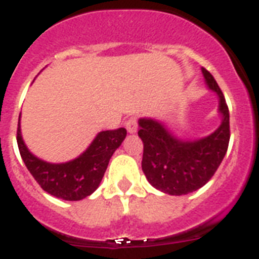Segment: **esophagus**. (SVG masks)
<instances>
[{"instance_id":"obj_1","label":"esophagus","mask_w":259,"mask_h":259,"mask_svg":"<svg viewBox=\"0 0 259 259\" xmlns=\"http://www.w3.org/2000/svg\"><path fill=\"white\" fill-rule=\"evenodd\" d=\"M125 128L130 134H135L137 131V118L136 116H130L125 122Z\"/></svg>"}]
</instances>
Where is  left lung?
<instances>
[{"label": "left lung", "instance_id": "1", "mask_svg": "<svg viewBox=\"0 0 259 259\" xmlns=\"http://www.w3.org/2000/svg\"><path fill=\"white\" fill-rule=\"evenodd\" d=\"M209 88L219 96L222 124L215 132L196 141H183L154 119L139 120V136L143 140L141 167L154 188L171 196L197 191L206 184L223 161L230 143V111L226 98L214 76L202 67Z\"/></svg>", "mask_w": 259, "mask_h": 259}]
</instances>
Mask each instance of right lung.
Here are the masks:
<instances>
[{
    "label": "right lung",
    "mask_w": 259,
    "mask_h": 259,
    "mask_svg": "<svg viewBox=\"0 0 259 259\" xmlns=\"http://www.w3.org/2000/svg\"><path fill=\"white\" fill-rule=\"evenodd\" d=\"M125 136V128L100 132L80 157L74 161L56 164L41 161L27 149L20 134L19 122L17 131L20 157L29 172L45 192L66 201L83 200L98 188L110 158Z\"/></svg>",
    "instance_id": "1"
}]
</instances>
